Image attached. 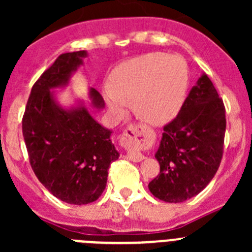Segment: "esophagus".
<instances>
[{"label":"esophagus","mask_w":252,"mask_h":252,"mask_svg":"<svg viewBox=\"0 0 252 252\" xmlns=\"http://www.w3.org/2000/svg\"><path fill=\"white\" fill-rule=\"evenodd\" d=\"M149 138V134L145 131V129L140 126H128L123 130L122 134V141L123 145L128 149L135 150L141 147L145 142L147 141ZM126 158L130 159L133 162H140L145 158L144 155L139 154V152H128L126 155Z\"/></svg>","instance_id":"1"}]
</instances>
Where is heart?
<instances>
[{"label":"heart","mask_w":252,"mask_h":252,"mask_svg":"<svg viewBox=\"0 0 252 252\" xmlns=\"http://www.w3.org/2000/svg\"><path fill=\"white\" fill-rule=\"evenodd\" d=\"M189 86V69L180 56L149 53L119 65L105 89L108 105L123 114L134 100L136 114L150 124H164L182 108Z\"/></svg>","instance_id":"heart-1"}]
</instances>
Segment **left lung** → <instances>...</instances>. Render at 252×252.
Segmentation results:
<instances>
[{
	"label": "left lung",
	"mask_w": 252,
	"mask_h": 252,
	"mask_svg": "<svg viewBox=\"0 0 252 252\" xmlns=\"http://www.w3.org/2000/svg\"><path fill=\"white\" fill-rule=\"evenodd\" d=\"M224 134V103L210 78L202 74L178 116L163 126L155 155L159 174L149 183L151 194L178 204L201 192L222 161Z\"/></svg>",
	"instance_id": "1"
}]
</instances>
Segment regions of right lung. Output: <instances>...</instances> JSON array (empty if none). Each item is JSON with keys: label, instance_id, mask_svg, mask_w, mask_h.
Segmentation results:
<instances>
[{"label": "right lung", "instance_id": "obj_1", "mask_svg": "<svg viewBox=\"0 0 252 252\" xmlns=\"http://www.w3.org/2000/svg\"><path fill=\"white\" fill-rule=\"evenodd\" d=\"M84 57L86 51L58 56L32 86L22 121L35 175L53 196L72 205L90 204L101 196L108 168L119 157L111 130L98 124L85 106L61 107L51 91L67 85ZM90 98L94 107L103 108L97 90L90 89Z\"/></svg>", "mask_w": 252, "mask_h": 252}]
</instances>
